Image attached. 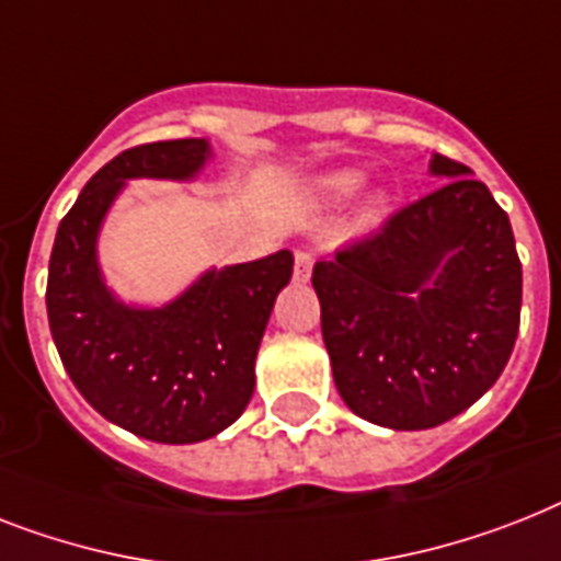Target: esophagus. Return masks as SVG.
<instances>
[{
	"mask_svg": "<svg viewBox=\"0 0 561 561\" xmlns=\"http://www.w3.org/2000/svg\"><path fill=\"white\" fill-rule=\"evenodd\" d=\"M311 267H313V253H308V250H296V256H294V279L296 282H308V279H311Z\"/></svg>",
	"mask_w": 561,
	"mask_h": 561,
	"instance_id": "obj_1",
	"label": "esophagus"
}]
</instances>
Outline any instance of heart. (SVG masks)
<instances>
[{
    "mask_svg": "<svg viewBox=\"0 0 561 561\" xmlns=\"http://www.w3.org/2000/svg\"><path fill=\"white\" fill-rule=\"evenodd\" d=\"M359 184H363V175L354 170H343V172H334V175L322 178V190H325L331 198H348V195H352ZM371 204L377 207V204H380V198H375Z\"/></svg>",
    "mask_w": 561,
    "mask_h": 561,
    "instance_id": "1",
    "label": "heart"
}]
</instances>
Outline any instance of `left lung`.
<instances>
[{"instance_id":"1","label":"left lung","mask_w":561,"mask_h":561,"mask_svg":"<svg viewBox=\"0 0 561 561\" xmlns=\"http://www.w3.org/2000/svg\"><path fill=\"white\" fill-rule=\"evenodd\" d=\"M435 193L313 265L322 340L354 414L432 430L470 409L507 366L522 313L510 218L470 167L432 154Z\"/></svg>"}]
</instances>
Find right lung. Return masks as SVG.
I'll return each instance as SVG.
<instances>
[{
    "mask_svg": "<svg viewBox=\"0 0 561 561\" xmlns=\"http://www.w3.org/2000/svg\"><path fill=\"white\" fill-rule=\"evenodd\" d=\"M209 158L204 138L121 152L59 221L48 262V325L77 391L106 421L158 444H198L244 412L256 354L294 256L207 271L163 308L121 302L98 265V233L129 178L190 181Z\"/></svg>",
    "mask_w": 561,
    "mask_h": 561,
    "instance_id": "add662e5",
    "label": "right lung"
}]
</instances>
